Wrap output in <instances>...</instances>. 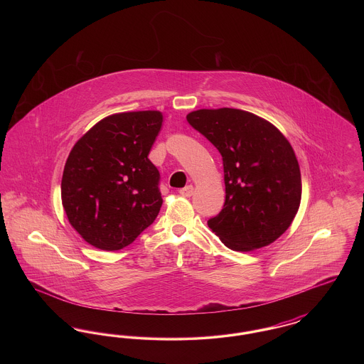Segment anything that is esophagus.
I'll use <instances>...</instances> for the list:
<instances>
[{
  "label": "esophagus",
  "instance_id": "obj_1",
  "mask_svg": "<svg viewBox=\"0 0 364 364\" xmlns=\"http://www.w3.org/2000/svg\"><path fill=\"white\" fill-rule=\"evenodd\" d=\"M192 193H193V186H191V184L180 190V195L184 196V198H190V196H192Z\"/></svg>",
  "mask_w": 364,
  "mask_h": 364
}]
</instances>
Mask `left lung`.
Here are the masks:
<instances>
[{
	"instance_id": "1",
	"label": "left lung",
	"mask_w": 364,
	"mask_h": 364,
	"mask_svg": "<svg viewBox=\"0 0 364 364\" xmlns=\"http://www.w3.org/2000/svg\"><path fill=\"white\" fill-rule=\"evenodd\" d=\"M187 120L223 156L225 205L208 228L233 251L276 242L301 200L299 162L288 139L272 122L242 109H199Z\"/></svg>"
}]
</instances>
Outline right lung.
<instances>
[{"mask_svg":"<svg viewBox=\"0 0 364 364\" xmlns=\"http://www.w3.org/2000/svg\"><path fill=\"white\" fill-rule=\"evenodd\" d=\"M162 122L159 110L114 113L72 147L61 202L72 228L95 248L122 250L154 223L162 198L149 153Z\"/></svg>","mask_w":364,"mask_h":364,"instance_id":"1","label":"right lung"}]
</instances>
